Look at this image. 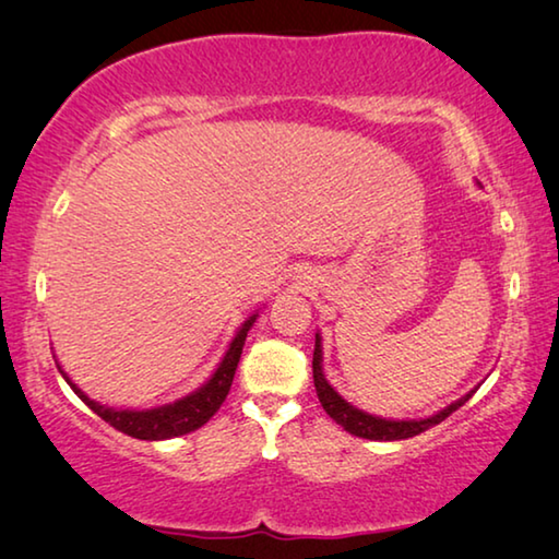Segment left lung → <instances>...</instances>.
<instances>
[{"label":"left lung","instance_id":"obj_1","mask_svg":"<svg viewBox=\"0 0 559 559\" xmlns=\"http://www.w3.org/2000/svg\"><path fill=\"white\" fill-rule=\"evenodd\" d=\"M313 382H316V392L318 400L323 404V409L330 414V419H335L340 427L345 431L353 433V437L359 439H370V441H400V439H409L416 437V433L427 431L431 427H437L447 416H451L459 406L466 404L473 392L471 390L466 396H461L459 402L449 404L447 409H441L439 414L429 416V419H412V421H392V419H380V416H372L362 409H357L349 402H345L333 386L328 384L325 374H323V347H320V335H316V349H313Z\"/></svg>","mask_w":559,"mask_h":559}]
</instances>
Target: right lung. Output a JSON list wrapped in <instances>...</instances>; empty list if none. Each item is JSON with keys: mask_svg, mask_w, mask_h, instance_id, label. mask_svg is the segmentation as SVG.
I'll list each match as a JSON object with an SVG mask.
<instances>
[{"mask_svg": "<svg viewBox=\"0 0 559 559\" xmlns=\"http://www.w3.org/2000/svg\"><path fill=\"white\" fill-rule=\"evenodd\" d=\"M259 313H253L249 320H243V325L239 328V333L231 340L229 349H226L224 359L216 367V372L210 377V382L202 384L200 390L182 396L173 404L165 406H155V409H143V412H132V409H110V406H103L98 402L88 400L79 386H75L69 377L63 374V380L71 384V390L81 396L86 406H91L103 421H108L112 429H118L122 433H128L132 439H143V441H163V439H173V437H182V433H189L194 429L204 427L206 421L212 419L216 409L224 404L226 394L231 390L234 382V372L236 365H239L241 349L246 343V333H249L251 325L257 323ZM61 370V367H59Z\"/></svg>", "mask_w": 559, "mask_h": 559, "instance_id": "add662e5", "label": "right lung"}]
</instances>
